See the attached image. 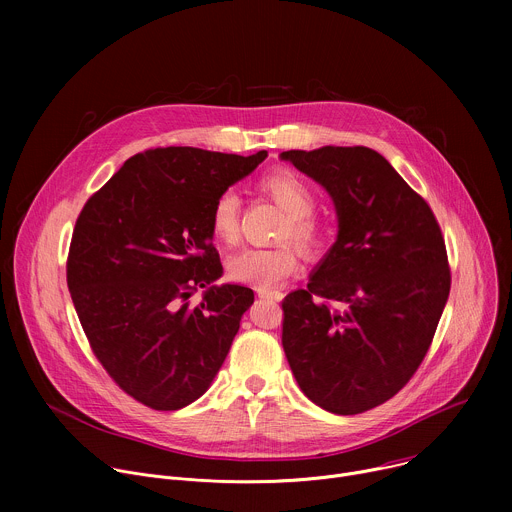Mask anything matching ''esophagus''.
Here are the masks:
<instances>
[{"label":"esophagus","instance_id":"1","mask_svg":"<svg viewBox=\"0 0 512 512\" xmlns=\"http://www.w3.org/2000/svg\"><path fill=\"white\" fill-rule=\"evenodd\" d=\"M257 296L265 298V300H275V302H279L283 298L281 291H277V289H263V287L257 289Z\"/></svg>","mask_w":512,"mask_h":512}]
</instances>
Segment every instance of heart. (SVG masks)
Wrapping results in <instances>:
<instances>
[{"label": "heart", "mask_w": 512, "mask_h": 512, "mask_svg": "<svg viewBox=\"0 0 512 512\" xmlns=\"http://www.w3.org/2000/svg\"><path fill=\"white\" fill-rule=\"evenodd\" d=\"M259 190L269 196L283 212L285 221L279 229V239H291L304 251L316 253L324 247L326 227L314 216L316 190L300 174L287 168H277L259 178ZM241 198L233 190L218 194L210 208V233L223 243L233 245L239 237ZM300 265L296 245L281 243L277 247H247L229 259V277L253 287H275Z\"/></svg>", "instance_id": "1"}]
</instances>
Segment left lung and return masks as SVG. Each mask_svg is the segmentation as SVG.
Segmentation results:
<instances>
[{
  "mask_svg": "<svg viewBox=\"0 0 512 512\" xmlns=\"http://www.w3.org/2000/svg\"><path fill=\"white\" fill-rule=\"evenodd\" d=\"M316 180L336 243L285 296L283 350L304 395L336 415L369 411L419 369L450 296L446 243L427 202L375 150L279 154Z\"/></svg>",
  "mask_w": 512,
  "mask_h": 512,
  "instance_id": "8db88e82",
  "label": "left lung"
}]
</instances>
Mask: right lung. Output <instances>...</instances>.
<instances>
[{"label":"right lung","mask_w":512,"mask_h":512,"mask_svg":"<svg viewBox=\"0 0 512 512\" xmlns=\"http://www.w3.org/2000/svg\"><path fill=\"white\" fill-rule=\"evenodd\" d=\"M253 156L156 148L95 192L72 233L66 283L91 348L135 401L176 411L202 397L229 354L253 289L214 285L210 208L249 176ZM206 286L192 309L187 298Z\"/></svg>","instance_id":"right-lung-1"}]
</instances>
